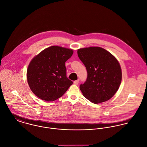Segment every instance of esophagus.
Masks as SVG:
<instances>
[{
  "instance_id": "obj_1",
  "label": "esophagus",
  "mask_w": 147,
  "mask_h": 147,
  "mask_svg": "<svg viewBox=\"0 0 147 147\" xmlns=\"http://www.w3.org/2000/svg\"><path fill=\"white\" fill-rule=\"evenodd\" d=\"M74 84L75 85H78V84H79V80H76V81H74Z\"/></svg>"
}]
</instances>
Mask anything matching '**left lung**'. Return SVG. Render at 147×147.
<instances>
[{
	"label": "left lung",
	"instance_id": "left-lung-1",
	"mask_svg": "<svg viewBox=\"0 0 147 147\" xmlns=\"http://www.w3.org/2000/svg\"><path fill=\"white\" fill-rule=\"evenodd\" d=\"M88 78L80 86L83 95L94 104L110 99L117 92L122 77L120 63L111 53L99 47L78 49Z\"/></svg>",
	"mask_w": 147,
	"mask_h": 147
}]
</instances>
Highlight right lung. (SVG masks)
<instances>
[{
    "label": "right lung",
    "instance_id": "right-lung-1",
    "mask_svg": "<svg viewBox=\"0 0 147 147\" xmlns=\"http://www.w3.org/2000/svg\"><path fill=\"white\" fill-rule=\"evenodd\" d=\"M73 51L52 46L42 51L30 61L27 79L32 92L45 101H54L61 97L73 82L66 77L65 62Z\"/></svg>",
    "mask_w": 147,
    "mask_h": 147
}]
</instances>
